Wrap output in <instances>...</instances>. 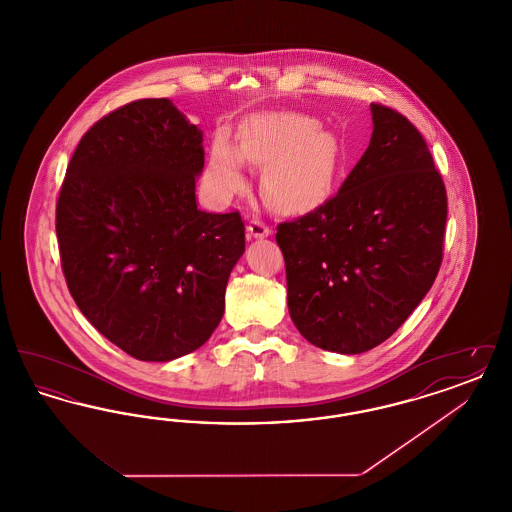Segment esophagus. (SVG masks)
<instances>
[{"label":"esophagus","mask_w":512,"mask_h":512,"mask_svg":"<svg viewBox=\"0 0 512 512\" xmlns=\"http://www.w3.org/2000/svg\"><path fill=\"white\" fill-rule=\"evenodd\" d=\"M247 232H249V236L251 238H267L270 236V226L265 224L261 219H251L249 220V224H247Z\"/></svg>","instance_id":"34e87169"}]
</instances>
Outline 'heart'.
I'll use <instances>...</instances> for the list:
<instances>
[{
  "instance_id": "1",
  "label": "heart",
  "mask_w": 512,
  "mask_h": 512,
  "mask_svg": "<svg viewBox=\"0 0 512 512\" xmlns=\"http://www.w3.org/2000/svg\"><path fill=\"white\" fill-rule=\"evenodd\" d=\"M242 161L265 169L261 190L268 205L299 211L330 192L340 169V142L307 115H263L245 122L240 144L219 136L207 165V186L220 199L245 188Z\"/></svg>"
}]
</instances>
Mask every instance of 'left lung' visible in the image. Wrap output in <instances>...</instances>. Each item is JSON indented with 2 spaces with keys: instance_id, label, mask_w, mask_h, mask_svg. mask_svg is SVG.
<instances>
[{
  "instance_id": "1",
  "label": "left lung",
  "mask_w": 512,
  "mask_h": 512,
  "mask_svg": "<svg viewBox=\"0 0 512 512\" xmlns=\"http://www.w3.org/2000/svg\"><path fill=\"white\" fill-rule=\"evenodd\" d=\"M372 138L340 192L278 224L295 328L326 351L357 355L409 318L438 276L447 194L407 117L370 103Z\"/></svg>"
}]
</instances>
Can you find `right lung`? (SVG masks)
<instances>
[{
    "label": "right lung",
    "instance_id": "right-lung-1",
    "mask_svg": "<svg viewBox=\"0 0 512 512\" xmlns=\"http://www.w3.org/2000/svg\"><path fill=\"white\" fill-rule=\"evenodd\" d=\"M203 132L171 99H138L80 140L57 199L61 267L92 326L140 361L211 338L245 251L240 213L197 209Z\"/></svg>",
    "mask_w": 512,
    "mask_h": 512
}]
</instances>
